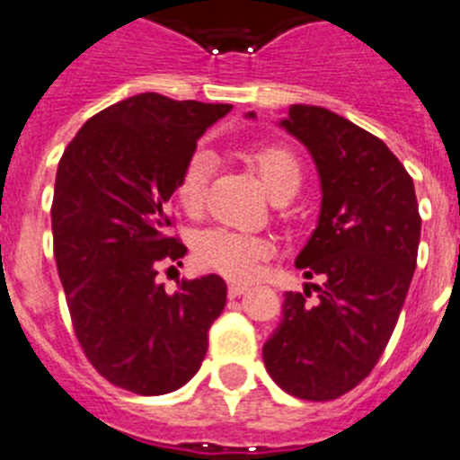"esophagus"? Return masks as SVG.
Masks as SVG:
<instances>
[{"label":"esophagus","instance_id":"34e87169","mask_svg":"<svg viewBox=\"0 0 460 460\" xmlns=\"http://www.w3.org/2000/svg\"><path fill=\"white\" fill-rule=\"evenodd\" d=\"M249 289V285H244V283H231L229 285V296L231 298H235V296H240V294H244Z\"/></svg>","mask_w":460,"mask_h":460}]
</instances>
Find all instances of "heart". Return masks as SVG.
<instances>
[{"mask_svg": "<svg viewBox=\"0 0 460 460\" xmlns=\"http://www.w3.org/2000/svg\"><path fill=\"white\" fill-rule=\"evenodd\" d=\"M249 159L271 198L296 190L301 184L298 159L283 146H258L249 150ZM211 171L213 155L208 150L199 148L186 159L175 186L177 202L186 213H198L202 208ZM193 253L198 265L204 270H213L231 280H252L262 262L271 256V244L270 240L258 235L208 229L195 238Z\"/></svg>", "mask_w": 460, "mask_h": 460, "instance_id": "b5f03b06", "label": "heart"}]
</instances>
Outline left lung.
<instances>
[{"instance_id":"8db88e82","label":"left lung","mask_w":460,"mask_h":460,"mask_svg":"<svg viewBox=\"0 0 460 460\" xmlns=\"http://www.w3.org/2000/svg\"><path fill=\"white\" fill-rule=\"evenodd\" d=\"M280 126L321 177L319 225L296 267L323 283L285 294L262 359L289 395L325 402L355 389L385 353L416 270L420 213L411 175L376 135L316 105H292Z\"/></svg>"}]
</instances>
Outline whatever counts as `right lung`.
<instances>
[{
    "mask_svg": "<svg viewBox=\"0 0 460 460\" xmlns=\"http://www.w3.org/2000/svg\"><path fill=\"white\" fill-rule=\"evenodd\" d=\"M225 102L172 101L146 92L93 114L58 164L53 256L74 332L114 386L162 395L199 371L208 328L226 305L217 274L181 279L168 294L162 267L186 247L168 234V199L186 159Z\"/></svg>",
    "mask_w": 460,
    "mask_h": 460,
    "instance_id": "right-lung-1",
    "label": "right lung"
}]
</instances>
